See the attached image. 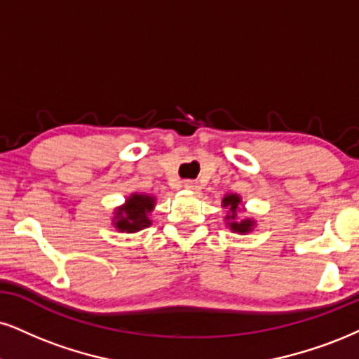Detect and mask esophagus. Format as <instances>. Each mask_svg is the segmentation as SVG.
Instances as JSON below:
<instances>
[{
	"mask_svg": "<svg viewBox=\"0 0 359 359\" xmlns=\"http://www.w3.org/2000/svg\"><path fill=\"white\" fill-rule=\"evenodd\" d=\"M184 189H188V191H191V193H200L201 187L196 183V181L188 180V181H184Z\"/></svg>",
	"mask_w": 359,
	"mask_h": 359,
	"instance_id": "1",
	"label": "esophagus"
}]
</instances>
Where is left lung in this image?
<instances>
[{
    "mask_svg": "<svg viewBox=\"0 0 359 359\" xmlns=\"http://www.w3.org/2000/svg\"><path fill=\"white\" fill-rule=\"evenodd\" d=\"M221 205H223L224 210H228L226 224L231 231L240 233V234L253 231V226H255L253 219H238V213L241 211V208H240L241 198L238 196V194H233V193L226 194V196L223 198V203H221Z\"/></svg>",
    "mask_w": 359,
    "mask_h": 359,
    "instance_id": "left-lung-1",
    "label": "left lung"
}]
</instances>
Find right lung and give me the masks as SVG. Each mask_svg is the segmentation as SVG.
<instances>
[{"label":"right lung","instance_id":"right-lung-1","mask_svg":"<svg viewBox=\"0 0 359 359\" xmlns=\"http://www.w3.org/2000/svg\"><path fill=\"white\" fill-rule=\"evenodd\" d=\"M154 198L149 194L133 193L123 206L114 211V228L121 233H136L151 224L149 213L154 208Z\"/></svg>","mask_w":359,"mask_h":359}]
</instances>
